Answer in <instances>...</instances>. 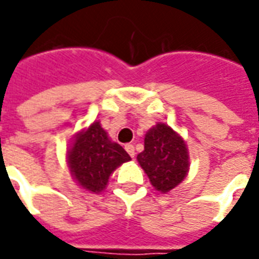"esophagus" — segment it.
Here are the masks:
<instances>
[{"label":"esophagus","mask_w":259,"mask_h":259,"mask_svg":"<svg viewBox=\"0 0 259 259\" xmlns=\"http://www.w3.org/2000/svg\"><path fill=\"white\" fill-rule=\"evenodd\" d=\"M125 149L126 152L130 154V157H134L136 156V150H134V145H132V144H127V145H125Z\"/></svg>","instance_id":"1"}]
</instances>
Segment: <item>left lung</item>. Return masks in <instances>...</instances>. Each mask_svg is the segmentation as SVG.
Instances as JSON below:
<instances>
[{"mask_svg":"<svg viewBox=\"0 0 259 259\" xmlns=\"http://www.w3.org/2000/svg\"><path fill=\"white\" fill-rule=\"evenodd\" d=\"M144 150L137 156L140 165L154 188L162 193L184 180L189 169L188 148L183 138L165 123L153 126L145 134Z\"/></svg>","mask_w":259,"mask_h":259,"instance_id":"left-lung-1","label":"left lung"}]
</instances>
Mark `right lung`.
Instances as JSON below:
<instances>
[{
  "mask_svg": "<svg viewBox=\"0 0 259 259\" xmlns=\"http://www.w3.org/2000/svg\"><path fill=\"white\" fill-rule=\"evenodd\" d=\"M126 161H130L129 154L110 140L98 121L76 134L67 152L72 177L82 188L94 193L102 192L110 175Z\"/></svg>",
  "mask_w": 259,
  "mask_h": 259,
  "instance_id": "1",
  "label": "right lung"
}]
</instances>
